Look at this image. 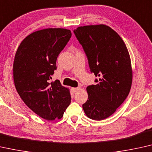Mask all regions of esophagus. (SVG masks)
<instances>
[{"instance_id": "34e87169", "label": "esophagus", "mask_w": 152, "mask_h": 152, "mask_svg": "<svg viewBox=\"0 0 152 152\" xmlns=\"http://www.w3.org/2000/svg\"><path fill=\"white\" fill-rule=\"evenodd\" d=\"M79 89H80V87H76V88H72V91H73L74 93H75L77 91H78Z\"/></svg>"}]
</instances>
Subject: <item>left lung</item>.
<instances>
[{"mask_svg":"<svg viewBox=\"0 0 152 152\" xmlns=\"http://www.w3.org/2000/svg\"><path fill=\"white\" fill-rule=\"evenodd\" d=\"M88 60L90 72L99 78L87 87L88 99L83 104L88 118L101 121L110 116L129 94L132 83L131 60L125 42L104 25L74 29Z\"/></svg>","mask_w":152,"mask_h":152,"instance_id":"left-lung-1","label":"left lung"}]
</instances>
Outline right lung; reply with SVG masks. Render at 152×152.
<instances>
[{
    "instance_id": "obj_1",
    "label": "right lung",
    "mask_w": 152,
    "mask_h": 152,
    "mask_svg": "<svg viewBox=\"0 0 152 152\" xmlns=\"http://www.w3.org/2000/svg\"><path fill=\"white\" fill-rule=\"evenodd\" d=\"M72 36L69 29L49 28L29 34L15 55L13 72L17 92L41 118L61 119L71 102L69 89L58 80L50 83L56 60Z\"/></svg>"
}]
</instances>
